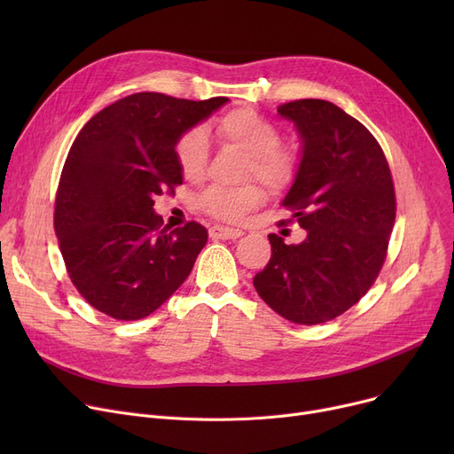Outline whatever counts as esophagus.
Returning <instances> with one entry per match:
<instances>
[{
    "instance_id": "obj_1",
    "label": "esophagus",
    "mask_w": 454,
    "mask_h": 454,
    "mask_svg": "<svg viewBox=\"0 0 454 454\" xmlns=\"http://www.w3.org/2000/svg\"><path fill=\"white\" fill-rule=\"evenodd\" d=\"M241 235H243V231L239 228H228V226H221V224H215L209 228L211 239H239Z\"/></svg>"
}]
</instances>
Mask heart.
Wrapping results in <instances>:
<instances>
[{
	"instance_id": "heart-1",
	"label": "heart",
	"mask_w": 454,
	"mask_h": 454,
	"mask_svg": "<svg viewBox=\"0 0 454 454\" xmlns=\"http://www.w3.org/2000/svg\"><path fill=\"white\" fill-rule=\"evenodd\" d=\"M223 147L235 149L248 158L247 176L272 191L289 187L298 173V158L293 151L279 147V130L263 115L250 108H235L211 127ZM176 161L187 180H199L207 161V139L202 130H189L176 141ZM263 200L254 185L239 189L211 187L200 199V207L221 221H239Z\"/></svg>"
}]
</instances>
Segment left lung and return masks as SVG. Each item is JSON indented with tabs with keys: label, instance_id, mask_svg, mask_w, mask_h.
I'll return each instance as SVG.
<instances>
[{
	"label": "left lung",
	"instance_id": "1",
	"mask_svg": "<svg viewBox=\"0 0 454 454\" xmlns=\"http://www.w3.org/2000/svg\"><path fill=\"white\" fill-rule=\"evenodd\" d=\"M278 114L301 141L298 173L281 206L307 231L298 245L270 233L269 265L254 287L278 315L315 325L359 301L385 263L395 221L388 161L372 132L324 99L285 103Z\"/></svg>",
	"mask_w": 454,
	"mask_h": 454
}]
</instances>
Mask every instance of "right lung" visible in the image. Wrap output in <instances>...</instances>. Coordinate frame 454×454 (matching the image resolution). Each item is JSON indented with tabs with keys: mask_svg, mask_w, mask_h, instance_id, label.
Returning a JSON list of instances; mask_svg holds the SVG:
<instances>
[{
	"mask_svg": "<svg viewBox=\"0 0 454 454\" xmlns=\"http://www.w3.org/2000/svg\"><path fill=\"white\" fill-rule=\"evenodd\" d=\"M228 98L141 91L95 114L71 145L55 200V233L84 300L115 320L145 318L187 279L207 241L199 223L169 231L154 199L182 184L176 141Z\"/></svg>",
	"mask_w": 454,
	"mask_h": 454,
	"instance_id": "1",
	"label": "right lung"
}]
</instances>
